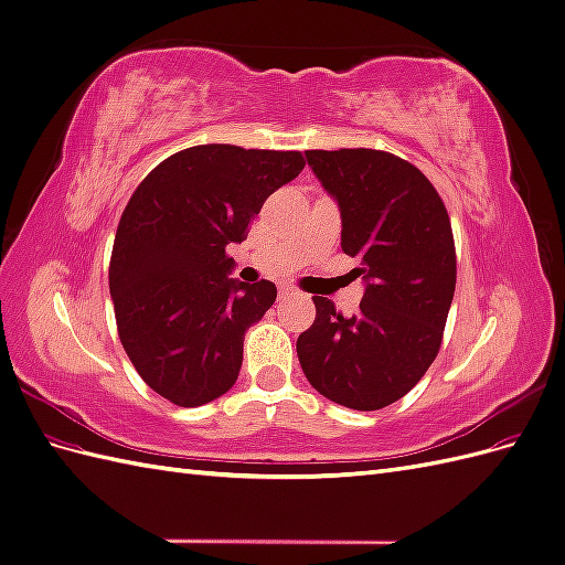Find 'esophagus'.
I'll use <instances>...</instances> for the list:
<instances>
[{"instance_id": "1", "label": "esophagus", "mask_w": 565, "mask_h": 565, "mask_svg": "<svg viewBox=\"0 0 565 565\" xmlns=\"http://www.w3.org/2000/svg\"><path fill=\"white\" fill-rule=\"evenodd\" d=\"M299 292L295 287H289V285H280V299H287V297H297Z\"/></svg>"}]
</instances>
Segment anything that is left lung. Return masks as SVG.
Instances as JSON below:
<instances>
[{
	"label": "left lung",
	"instance_id": "left-lung-1",
	"mask_svg": "<svg viewBox=\"0 0 565 565\" xmlns=\"http://www.w3.org/2000/svg\"><path fill=\"white\" fill-rule=\"evenodd\" d=\"M341 214V249L361 262V311L344 318L313 297L316 320L297 339L311 386L351 409L403 398L438 355L455 295L450 216L415 164L372 148L306 150Z\"/></svg>",
	"mask_w": 565,
	"mask_h": 565
}]
</instances>
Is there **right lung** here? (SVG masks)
<instances>
[{"label":"right lung","instance_id":"1","mask_svg":"<svg viewBox=\"0 0 565 565\" xmlns=\"http://www.w3.org/2000/svg\"><path fill=\"white\" fill-rule=\"evenodd\" d=\"M303 164L297 150L193 146L134 191L115 233L110 297L129 361L162 398L198 407L235 384L245 332L278 289L231 278L226 247Z\"/></svg>","mask_w":565,"mask_h":565}]
</instances>
